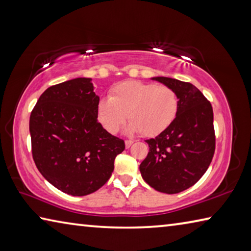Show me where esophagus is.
<instances>
[{
    "label": "esophagus",
    "mask_w": 251,
    "mask_h": 251,
    "mask_svg": "<svg viewBox=\"0 0 251 251\" xmlns=\"http://www.w3.org/2000/svg\"><path fill=\"white\" fill-rule=\"evenodd\" d=\"M133 144H134V141H130V139H128V141L125 142V146H126V148H129L131 145H133Z\"/></svg>",
    "instance_id": "34e87169"
}]
</instances>
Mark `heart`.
I'll use <instances>...</instances> for the list:
<instances>
[{
  "label": "heart",
  "mask_w": 251,
  "mask_h": 251,
  "mask_svg": "<svg viewBox=\"0 0 251 251\" xmlns=\"http://www.w3.org/2000/svg\"><path fill=\"white\" fill-rule=\"evenodd\" d=\"M177 112L178 97L173 88L138 80L117 84L110 91L109 99L104 97L97 105L99 121L108 133H117L127 115L131 122L127 131L139 130L145 137L166 130Z\"/></svg>",
  "instance_id": "1"
}]
</instances>
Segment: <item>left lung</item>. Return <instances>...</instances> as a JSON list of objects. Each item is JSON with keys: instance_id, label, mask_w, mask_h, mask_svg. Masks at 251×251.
<instances>
[{"instance_id": "left-lung-1", "label": "left lung", "mask_w": 251, "mask_h": 251, "mask_svg": "<svg viewBox=\"0 0 251 251\" xmlns=\"http://www.w3.org/2000/svg\"><path fill=\"white\" fill-rule=\"evenodd\" d=\"M173 88L178 97L175 121L157 137L147 139V157L139 171L143 179L165 194H177L201 179L215 152L211 104L193 84L171 77H152Z\"/></svg>"}]
</instances>
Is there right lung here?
<instances>
[{"mask_svg": "<svg viewBox=\"0 0 251 251\" xmlns=\"http://www.w3.org/2000/svg\"><path fill=\"white\" fill-rule=\"evenodd\" d=\"M99 101L92 78L70 79L49 87L29 117L34 163L50 184L72 196L105 185L125 150L124 141L97 121Z\"/></svg>", "mask_w": 251, "mask_h": 251, "instance_id": "obj_1", "label": "right lung"}]
</instances>
